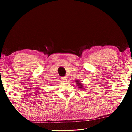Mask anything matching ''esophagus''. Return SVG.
<instances>
[{"label": "esophagus", "instance_id": "esophagus-1", "mask_svg": "<svg viewBox=\"0 0 132 132\" xmlns=\"http://www.w3.org/2000/svg\"><path fill=\"white\" fill-rule=\"evenodd\" d=\"M61 79L63 81L66 82L67 81V79H67L66 77H61Z\"/></svg>", "mask_w": 132, "mask_h": 132}]
</instances>
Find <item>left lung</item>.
<instances>
[{"label":"left lung","instance_id":"left-lung-1","mask_svg":"<svg viewBox=\"0 0 132 132\" xmlns=\"http://www.w3.org/2000/svg\"><path fill=\"white\" fill-rule=\"evenodd\" d=\"M76 84L78 87H79L80 89H82L83 88V86L81 83V82H80V80H76Z\"/></svg>","mask_w":132,"mask_h":132}]
</instances>
